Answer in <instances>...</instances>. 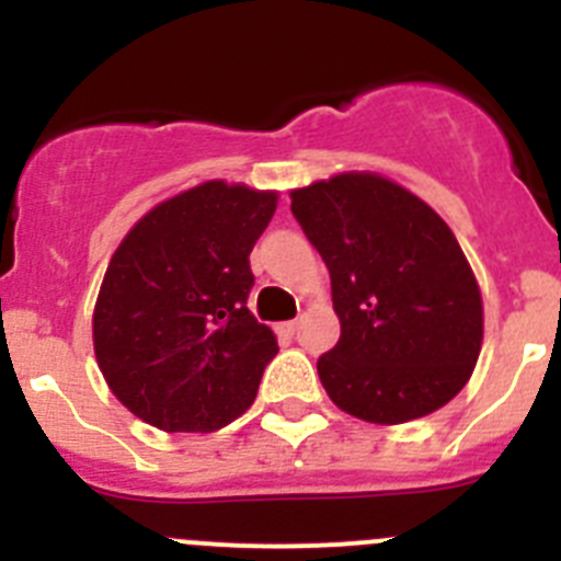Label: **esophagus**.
I'll return each instance as SVG.
<instances>
[{"instance_id": "esophagus-1", "label": "esophagus", "mask_w": 561, "mask_h": 561, "mask_svg": "<svg viewBox=\"0 0 561 561\" xmlns=\"http://www.w3.org/2000/svg\"><path fill=\"white\" fill-rule=\"evenodd\" d=\"M297 325H300V320H289V323H284V325H280V331H284L286 336H295Z\"/></svg>"}]
</instances>
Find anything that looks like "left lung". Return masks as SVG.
<instances>
[{"label":"left lung","instance_id":"1","mask_svg":"<svg viewBox=\"0 0 561 561\" xmlns=\"http://www.w3.org/2000/svg\"><path fill=\"white\" fill-rule=\"evenodd\" d=\"M289 196L329 266L340 317V342L317 359L329 399L388 427L453 401L483 345V297L447 221L370 171L334 173Z\"/></svg>","mask_w":561,"mask_h":561}]
</instances>
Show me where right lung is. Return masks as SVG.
<instances>
[{"mask_svg": "<svg viewBox=\"0 0 561 561\" xmlns=\"http://www.w3.org/2000/svg\"><path fill=\"white\" fill-rule=\"evenodd\" d=\"M277 191L207 180L142 216L103 275L95 359L123 408L165 433H213L255 401L277 336L247 309L250 252Z\"/></svg>", "mask_w": 561, "mask_h": 561, "instance_id": "add662e5", "label": "right lung"}]
</instances>
